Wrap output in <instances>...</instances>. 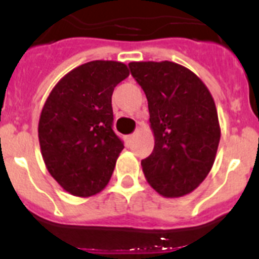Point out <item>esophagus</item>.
I'll return each mask as SVG.
<instances>
[{
    "instance_id": "34e87169",
    "label": "esophagus",
    "mask_w": 259,
    "mask_h": 259,
    "mask_svg": "<svg viewBox=\"0 0 259 259\" xmlns=\"http://www.w3.org/2000/svg\"><path fill=\"white\" fill-rule=\"evenodd\" d=\"M135 139V135H130V136H127V141L128 143H132V140Z\"/></svg>"
}]
</instances>
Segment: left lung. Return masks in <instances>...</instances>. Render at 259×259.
Wrapping results in <instances>:
<instances>
[{"mask_svg": "<svg viewBox=\"0 0 259 259\" xmlns=\"http://www.w3.org/2000/svg\"><path fill=\"white\" fill-rule=\"evenodd\" d=\"M145 92L154 149L141 161L146 182L167 198L191 193L211 170L221 140L214 98L191 70L170 61L131 62Z\"/></svg>", "mask_w": 259, "mask_h": 259, "instance_id": "1", "label": "left lung"}]
</instances>
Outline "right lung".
Masks as SVG:
<instances>
[{"mask_svg": "<svg viewBox=\"0 0 259 259\" xmlns=\"http://www.w3.org/2000/svg\"><path fill=\"white\" fill-rule=\"evenodd\" d=\"M130 75L115 61H92L70 71L41 110L38 141L50 175L72 196L91 197L113 175L123 143L113 131V91Z\"/></svg>", "mask_w": 259, "mask_h": 259, "instance_id": "add662e5", "label": "right lung"}]
</instances>
